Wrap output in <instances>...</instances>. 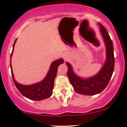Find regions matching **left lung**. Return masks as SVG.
<instances>
[{
  "instance_id": "obj_1",
  "label": "left lung",
  "mask_w": 127,
  "mask_h": 127,
  "mask_svg": "<svg viewBox=\"0 0 127 127\" xmlns=\"http://www.w3.org/2000/svg\"><path fill=\"white\" fill-rule=\"evenodd\" d=\"M100 31L106 48V60L100 70L96 75L87 79H83L76 75L68 62L67 76L76 93L84 95H94L99 94L106 87L112 77L114 67L113 45L106 29L99 23Z\"/></svg>"
}]
</instances>
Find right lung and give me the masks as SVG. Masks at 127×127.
<instances>
[{
	"instance_id": "obj_1",
	"label": "right lung",
	"mask_w": 127,
	"mask_h": 127,
	"mask_svg": "<svg viewBox=\"0 0 127 127\" xmlns=\"http://www.w3.org/2000/svg\"><path fill=\"white\" fill-rule=\"evenodd\" d=\"M17 39L14 43L13 46L11 56H10V67H11V76L13 77L14 83L20 92V93L26 98L33 100H41L49 98L53 94V90L54 86L55 78L57 76V73L58 71L59 65L64 63V60L62 58H60L54 61L50 65V67L46 77L42 81L35 84L26 86L22 85L17 83L15 80L14 74L12 71V67L11 64V58L13 55L14 47Z\"/></svg>"
}]
</instances>
